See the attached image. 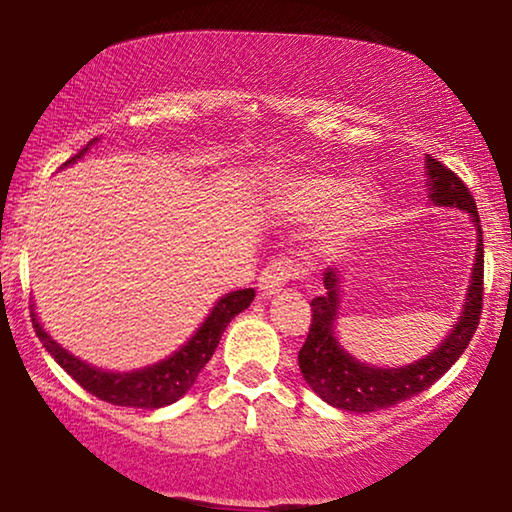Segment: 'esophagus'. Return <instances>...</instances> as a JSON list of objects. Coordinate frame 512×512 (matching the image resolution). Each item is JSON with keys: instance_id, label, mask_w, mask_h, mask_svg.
<instances>
[{"instance_id": "esophagus-1", "label": "esophagus", "mask_w": 512, "mask_h": 512, "mask_svg": "<svg viewBox=\"0 0 512 512\" xmlns=\"http://www.w3.org/2000/svg\"><path fill=\"white\" fill-rule=\"evenodd\" d=\"M296 275V263L289 261V258H275L270 265H265L261 277H258V291H261V296H275Z\"/></svg>"}]
</instances>
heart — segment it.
I'll use <instances>...</instances> for the list:
<instances>
[{"label":"heart","instance_id":"1","mask_svg":"<svg viewBox=\"0 0 512 512\" xmlns=\"http://www.w3.org/2000/svg\"><path fill=\"white\" fill-rule=\"evenodd\" d=\"M272 209L284 219L307 221L324 212L321 230L328 240H347L368 226L375 191L368 181H342L333 174H293L272 186Z\"/></svg>","mask_w":512,"mask_h":512}]
</instances>
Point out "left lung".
Here are the masks:
<instances>
[{
    "label": "left lung",
    "instance_id": "left-lung-1",
    "mask_svg": "<svg viewBox=\"0 0 512 512\" xmlns=\"http://www.w3.org/2000/svg\"><path fill=\"white\" fill-rule=\"evenodd\" d=\"M426 186H429V200L438 207L461 209L471 216L475 230H478V247H475V263L468 282L466 303L461 307V317L445 340L426 354L424 359L408 366L380 368L354 359L335 338V321L340 310V268L328 265L324 270V296L312 300V324L307 333L305 345L298 352V366L305 382L333 408L347 412H375L391 408V405L408 401V398L422 394L433 382L440 380L454 361L464 354L471 342L475 328L480 324L482 312V268H485V247H482V228L478 207L471 191L457 174L440 163V160L426 156Z\"/></svg>",
    "mask_w": 512,
    "mask_h": 512
}]
</instances>
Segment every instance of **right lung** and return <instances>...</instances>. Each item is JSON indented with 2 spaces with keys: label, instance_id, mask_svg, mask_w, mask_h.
<instances>
[{
  "label": "right lung",
  "instance_id": "add662e5",
  "mask_svg": "<svg viewBox=\"0 0 512 512\" xmlns=\"http://www.w3.org/2000/svg\"><path fill=\"white\" fill-rule=\"evenodd\" d=\"M97 142H88L83 149L76 153L74 158H69L65 165H72L81 156H86V151ZM254 289H240L230 291L226 296L216 300L212 312L207 314V319L202 321L198 331L191 335V340L186 345H181L177 352L167 356V359L153 363V366L137 368V370H102L86 363L79 356L67 352L60 342H55L51 335L46 333V328L41 326L37 312L32 310V326L37 331L39 340L44 342L46 352L58 361L60 368L67 370V375H72L76 382L81 384L88 394L107 401L111 405H125V408H144V410H158L165 408L174 401H179L188 389L193 387V382L198 380L200 370L207 366V361L212 359L214 349L219 347V340L230 319L242 310H247L254 300ZM34 307V305H32Z\"/></svg>",
  "mask_w": 512,
  "mask_h": 512
}]
</instances>
